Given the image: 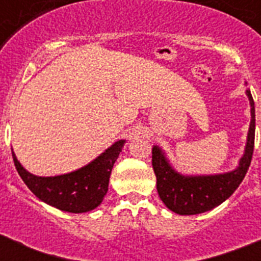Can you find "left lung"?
<instances>
[{
  "instance_id": "1",
  "label": "left lung",
  "mask_w": 261,
  "mask_h": 261,
  "mask_svg": "<svg viewBox=\"0 0 261 261\" xmlns=\"http://www.w3.org/2000/svg\"><path fill=\"white\" fill-rule=\"evenodd\" d=\"M245 93L251 104V124L244 154L233 171L196 176L182 174L172 167L161 147L153 146L151 165L157 177V192L171 211L180 215L202 214L219 206L239 188L249 169L255 146V102L251 90L247 89Z\"/></svg>"
}]
</instances>
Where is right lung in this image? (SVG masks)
Returning <instances> with one entry per match:
<instances>
[{
	"mask_svg": "<svg viewBox=\"0 0 261 261\" xmlns=\"http://www.w3.org/2000/svg\"><path fill=\"white\" fill-rule=\"evenodd\" d=\"M124 143V139L116 141L85 167L48 177L30 173L18 163L13 151L12 157L20 177L36 198L58 210L80 214L93 210L102 202L108 191L111 172Z\"/></svg>",
	"mask_w": 261,
	"mask_h": 261,
	"instance_id": "right-lung-1",
	"label": "right lung"
}]
</instances>
